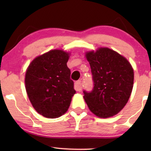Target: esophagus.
<instances>
[{
    "label": "esophagus",
    "instance_id": "1",
    "mask_svg": "<svg viewBox=\"0 0 151 151\" xmlns=\"http://www.w3.org/2000/svg\"><path fill=\"white\" fill-rule=\"evenodd\" d=\"M74 88L77 91H82V86H81V81L80 80H78L75 82L74 84Z\"/></svg>",
    "mask_w": 151,
    "mask_h": 151
}]
</instances>
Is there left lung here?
Returning a JSON list of instances; mask_svg holds the SVG:
<instances>
[{
  "instance_id": "obj_1",
  "label": "left lung",
  "mask_w": 151,
  "mask_h": 151,
  "mask_svg": "<svg viewBox=\"0 0 151 151\" xmlns=\"http://www.w3.org/2000/svg\"><path fill=\"white\" fill-rule=\"evenodd\" d=\"M93 81L84 99L91 112L101 118L116 115L127 104L133 86L134 72L129 62L106 47L86 53Z\"/></svg>"
}]
</instances>
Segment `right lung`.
Returning <instances> with one entry per match:
<instances>
[{"label": "right lung", "mask_w": 151, "mask_h": 151, "mask_svg": "<svg viewBox=\"0 0 151 151\" xmlns=\"http://www.w3.org/2000/svg\"><path fill=\"white\" fill-rule=\"evenodd\" d=\"M69 53L54 49L36 58L25 74V88L39 114L56 118L67 112L76 93L67 63Z\"/></svg>", "instance_id": "1"}]
</instances>
